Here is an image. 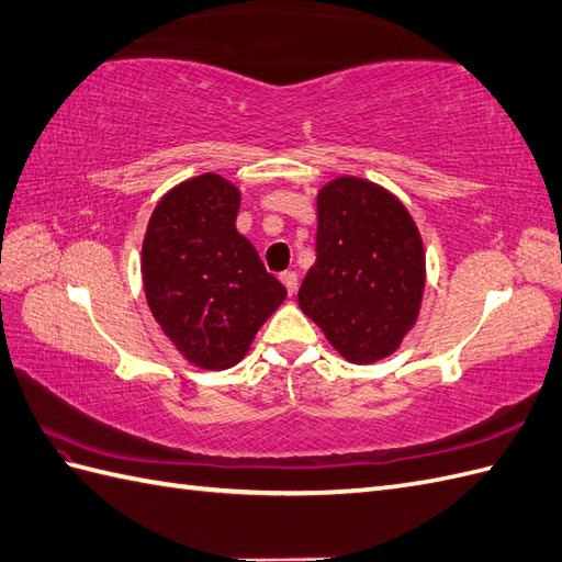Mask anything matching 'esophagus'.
Listing matches in <instances>:
<instances>
[{
    "instance_id": "obj_1",
    "label": "esophagus",
    "mask_w": 562,
    "mask_h": 562,
    "mask_svg": "<svg viewBox=\"0 0 562 562\" xmlns=\"http://www.w3.org/2000/svg\"><path fill=\"white\" fill-rule=\"evenodd\" d=\"M280 280H282V284L286 286V292L290 294H294L296 292V286H299V276L294 270H284L282 276H280Z\"/></svg>"
}]
</instances>
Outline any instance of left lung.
<instances>
[{"mask_svg":"<svg viewBox=\"0 0 562 562\" xmlns=\"http://www.w3.org/2000/svg\"><path fill=\"white\" fill-rule=\"evenodd\" d=\"M424 280L419 229L393 193L355 177L321 189L316 263L296 299L345 359L393 355L419 316Z\"/></svg>","mask_w":562,"mask_h":562,"instance_id":"8db88e82","label":"left lung"}]
</instances>
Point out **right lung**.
<instances>
[{
  "instance_id": "1",
  "label": "right lung",
  "mask_w": 562,
  "mask_h": 562,
  "mask_svg": "<svg viewBox=\"0 0 562 562\" xmlns=\"http://www.w3.org/2000/svg\"><path fill=\"white\" fill-rule=\"evenodd\" d=\"M239 189L201 175L162 195L143 239V286L155 321L201 369L241 361L286 296L234 227Z\"/></svg>"
}]
</instances>
